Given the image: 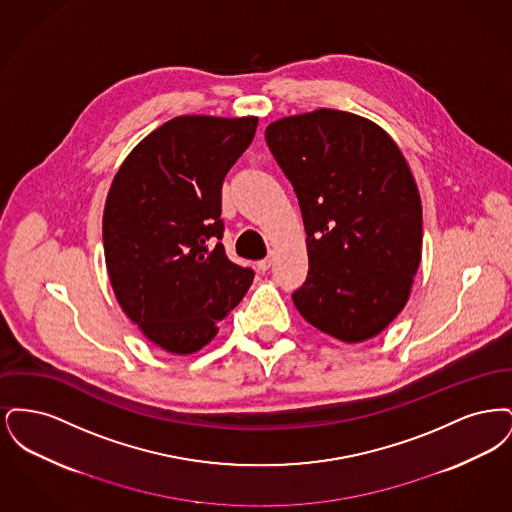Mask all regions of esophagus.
<instances>
[{"label":"esophagus","instance_id":"1","mask_svg":"<svg viewBox=\"0 0 512 512\" xmlns=\"http://www.w3.org/2000/svg\"><path fill=\"white\" fill-rule=\"evenodd\" d=\"M257 267H259V270H263V272H265V270H268V268H270V257H265V259H261V261L257 263Z\"/></svg>","mask_w":512,"mask_h":512}]
</instances>
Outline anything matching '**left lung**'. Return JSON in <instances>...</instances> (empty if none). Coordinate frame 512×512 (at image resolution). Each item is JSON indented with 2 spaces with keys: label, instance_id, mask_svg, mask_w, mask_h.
I'll return each instance as SVG.
<instances>
[{
  "label": "left lung",
  "instance_id": "8db88e82",
  "mask_svg": "<svg viewBox=\"0 0 512 512\" xmlns=\"http://www.w3.org/2000/svg\"><path fill=\"white\" fill-rule=\"evenodd\" d=\"M265 138L307 232L297 311L336 340L378 336L403 311L422 257V205L401 149L378 124L336 109L272 122Z\"/></svg>",
  "mask_w": 512,
  "mask_h": 512
}]
</instances>
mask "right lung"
<instances>
[{"label": "right lung", "mask_w": 512, "mask_h": 512, "mask_svg": "<svg viewBox=\"0 0 512 512\" xmlns=\"http://www.w3.org/2000/svg\"><path fill=\"white\" fill-rule=\"evenodd\" d=\"M255 130L257 117H176L130 151L107 194L113 292L147 340L174 355L213 340L253 282L255 272L232 263L219 240L222 182Z\"/></svg>", "instance_id": "obj_1"}]
</instances>
